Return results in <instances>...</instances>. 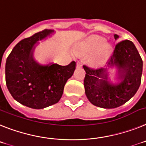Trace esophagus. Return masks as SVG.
<instances>
[{
    "label": "esophagus",
    "mask_w": 146,
    "mask_h": 146,
    "mask_svg": "<svg viewBox=\"0 0 146 146\" xmlns=\"http://www.w3.org/2000/svg\"><path fill=\"white\" fill-rule=\"evenodd\" d=\"M82 67V62L81 61H78L76 63V68H79Z\"/></svg>",
    "instance_id": "esophagus-1"
}]
</instances>
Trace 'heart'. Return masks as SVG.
<instances>
[{"label":"heart","instance_id":"obj_1","mask_svg":"<svg viewBox=\"0 0 146 146\" xmlns=\"http://www.w3.org/2000/svg\"><path fill=\"white\" fill-rule=\"evenodd\" d=\"M106 42V41L104 38L100 37V36H93V37L90 38V40H89L87 43H88L89 46L92 47L93 48H101V47H103L104 45H105ZM105 49L106 50H108L109 52L111 51V47L110 45H107ZM106 55H107V52L104 51V50L102 51L101 55L93 60V63L95 64H103L105 60H106Z\"/></svg>","mask_w":146,"mask_h":146}]
</instances>
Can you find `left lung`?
Instances as JSON below:
<instances>
[{"label": "left lung", "instance_id": "left-lung-1", "mask_svg": "<svg viewBox=\"0 0 146 146\" xmlns=\"http://www.w3.org/2000/svg\"><path fill=\"white\" fill-rule=\"evenodd\" d=\"M115 40L119 38L115 35ZM108 68L92 69L84 65L86 72L84 85L91 104L101 108L113 109L126 103L135 95L141 83L143 60L134 43L123 40L115 46ZM116 67L120 82L108 79V69Z\"/></svg>", "mask_w": 146, "mask_h": 146}]
</instances>
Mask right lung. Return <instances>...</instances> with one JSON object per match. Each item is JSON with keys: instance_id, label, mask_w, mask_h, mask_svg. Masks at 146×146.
<instances>
[{"instance_id": "add662e5", "label": "right lung", "mask_w": 146, "mask_h": 146, "mask_svg": "<svg viewBox=\"0 0 146 146\" xmlns=\"http://www.w3.org/2000/svg\"><path fill=\"white\" fill-rule=\"evenodd\" d=\"M54 33V30L45 29L21 40L6 59V84L10 94L30 108L44 109L58 103L66 82L76 69L74 61L66 66L54 63L42 65L35 59L38 42Z\"/></svg>"}]
</instances>
